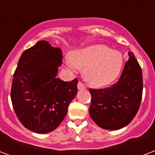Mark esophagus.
<instances>
[{"label": "esophagus", "mask_w": 155, "mask_h": 155, "mask_svg": "<svg viewBox=\"0 0 155 155\" xmlns=\"http://www.w3.org/2000/svg\"><path fill=\"white\" fill-rule=\"evenodd\" d=\"M77 87H78V89H84V88H85V85L83 84L82 82H79L78 83V84H77Z\"/></svg>", "instance_id": "obj_1"}]
</instances>
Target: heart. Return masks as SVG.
Listing matches in <instances>:
<instances>
[{
    "mask_svg": "<svg viewBox=\"0 0 155 155\" xmlns=\"http://www.w3.org/2000/svg\"><path fill=\"white\" fill-rule=\"evenodd\" d=\"M67 66L76 71L84 68V75L90 84L104 86L116 79L122 70L124 58L120 52L103 45H92L67 57Z\"/></svg>",
    "mask_w": 155,
    "mask_h": 155,
    "instance_id": "heart-1",
    "label": "heart"
}]
</instances>
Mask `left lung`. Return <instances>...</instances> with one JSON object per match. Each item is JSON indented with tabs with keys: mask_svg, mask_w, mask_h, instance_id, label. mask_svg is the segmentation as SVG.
I'll return each mask as SVG.
<instances>
[{
	"mask_svg": "<svg viewBox=\"0 0 155 155\" xmlns=\"http://www.w3.org/2000/svg\"><path fill=\"white\" fill-rule=\"evenodd\" d=\"M120 80L109 88L89 89L92 96L89 114L99 127L118 130L127 126L140 107L143 80L142 71L132 52H128Z\"/></svg>",
	"mask_w": 155,
	"mask_h": 155,
	"instance_id": "1",
	"label": "left lung"
}]
</instances>
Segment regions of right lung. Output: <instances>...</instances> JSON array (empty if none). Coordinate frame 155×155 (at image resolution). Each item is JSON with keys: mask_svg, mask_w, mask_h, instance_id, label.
Listing matches in <instances>:
<instances>
[{"mask_svg": "<svg viewBox=\"0 0 155 155\" xmlns=\"http://www.w3.org/2000/svg\"><path fill=\"white\" fill-rule=\"evenodd\" d=\"M62 54L46 41H40L20 57L12 82V104L22 124L36 133H50L66 116L77 94L78 80L57 78Z\"/></svg>", "mask_w": 155, "mask_h": 155, "instance_id": "add662e5", "label": "right lung"}]
</instances>
